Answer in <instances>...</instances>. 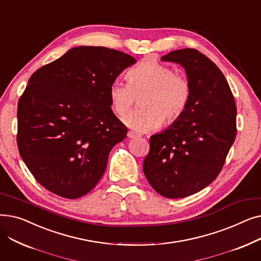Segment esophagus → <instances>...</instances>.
<instances>
[{
    "mask_svg": "<svg viewBox=\"0 0 261 261\" xmlns=\"http://www.w3.org/2000/svg\"><path fill=\"white\" fill-rule=\"evenodd\" d=\"M127 136H128V138L130 139V140H133V139H136V138H139V136L140 135H138V134H135L134 132H128V134H127Z\"/></svg>",
    "mask_w": 261,
    "mask_h": 261,
    "instance_id": "1",
    "label": "esophagus"
}]
</instances>
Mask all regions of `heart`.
<instances>
[{
  "mask_svg": "<svg viewBox=\"0 0 261 261\" xmlns=\"http://www.w3.org/2000/svg\"><path fill=\"white\" fill-rule=\"evenodd\" d=\"M129 85L114 81L109 96L115 113L125 116L140 97V109L123 118L136 132L158 128L162 120L172 123L185 112L191 95L189 80L172 68L155 61H145L128 75Z\"/></svg>",
  "mask_w": 261,
  "mask_h": 261,
  "instance_id": "obj_1",
  "label": "heart"
}]
</instances>
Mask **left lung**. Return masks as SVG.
I'll use <instances>...</instances> for the list:
<instances>
[{
    "label": "left lung",
    "mask_w": 261,
    "mask_h": 261,
    "mask_svg": "<svg viewBox=\"0 0 261 261\" xmlns=\"http://www.w3.org/2000/svg\"><path fill=\"white\" fill-rule=\"evenodd\" d=\"M180 64L191 86L184 114L150 138L146 179L161 196L177 199L208 186L220 173L236 138L237 109L219 67L194 48L161 58Z\"/></svg>",
    "instance_id": "1"
}]
</instances>
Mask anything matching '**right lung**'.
<instances>
[{"instance_id":"right-lung-1","label":"right lung","mask_w":261,"mask_h":261,"mask_svg":"<svg viewBox=\"0 0 261 261\" xmlns=\"http://www.w3.org/2000/svg\"><path fill=\"white\" fill-rule=\"evenodd\" d=\"M136 60L102 46H77L37 72L18 105L19 152L35 179L66 199L87 195L127 128L109 90Z\"/></svg>"}]
</instances>
